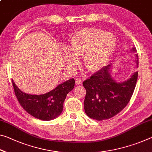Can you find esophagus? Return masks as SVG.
Masks as SVG:
<instances>
[{
    "label": "esophagus",
    "instance_id": "obj_1",
    "mask_svg": "<svg viewBox=\"0 0 152 152\" xmlns=\"http://www.w3.org/2000/svg\"><path fill=\"white\" fill-rule=\"evenodd\" d=\"M82 83H83V81L80 80H78V79H77V80H76V86L82 85Z\"/></svg>",
    "mask_w": 152,
    "mask_h": 152
}]
</instances>
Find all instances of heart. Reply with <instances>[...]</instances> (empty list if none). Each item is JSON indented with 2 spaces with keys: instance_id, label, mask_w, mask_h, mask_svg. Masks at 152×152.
Instances as JSON below:
<instances>
[{
  "instance_id": "obj_1",
  "label": "heart",
  "mask_w": 152,
  "mask_h": 152,
  "mask_svg": "<svg viewBox=\"0 0 152 152\" xmlns=\"http://www.w3.org/2000/svg\"><path fill=\"white\" fill-rule=\"evenodd\" d=\"M116 38L110 32L96 28H84L74 34L69 41L66 61L72 68L83 56V66L89 72H97L106 65L114 53Z\"/></svg>"
}]
</instances>
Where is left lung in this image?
<instances>
[{"label":"left lung","instance_id":"1","mask_svg":"<svg viewBox=\"0 0 152 152\" xmlns=\"http://www.w3.org/2000/svg\"><path fill=\"white\" fill-rule=\"evenodd\" d=\"M131 51L136 53L134 47ZM138 67V54H135ZM138 72L129 79L118 83L112 75V66L107 65L102 69L83 82L86 88L84 107L86 114L96 120L111 118L124 109L128 104L135 88Z\"/></svg>","mask_w":152,"mask_h":152}]
</instances>
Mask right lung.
I'll return each mask as SVG.
<instances>
[{"mask_svg": "<svg viewBox=\"0 0 152 152\" xmlns=\"http://www.w3.org/2000/svg\"><path fill=\"white\" fill-rule=\"evenodd\" d=\"M13 82L18 100L28 114L39 120L49 121L58 117L64 108L67 94L74 88L75 80L69 79L42 95H30L23 93Z\"/></svg>", "mask_w": 152, "mask_h": 152, "instance_id": "1", "label": "right lung"}]
</instances>
